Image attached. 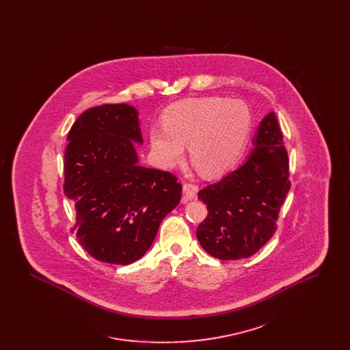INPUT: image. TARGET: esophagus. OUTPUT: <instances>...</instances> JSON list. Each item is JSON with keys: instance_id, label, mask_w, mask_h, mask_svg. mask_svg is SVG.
<instances>
[{"instance_id": "obj_1", "label": "esophagus", "mask_w": 350, "mask_h": 350, "mask_svg": "<svg viewBox=\"0 0 350 350\" xmlns=\"http://www.w3.org/2000/svg\"><path fill=\"white\" fill-rule=\"evenodd\" d=\"M183 202L197 198L198 194V186L196 183H186L183 187Z\"/></svg>"}]
</instances>
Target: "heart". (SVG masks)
Listing matches in <instances>:
<instances>
[{
	"label": "heart",
	"instance_id": "b5f03b06",
	"mask_svg": "<svg viewBox=\"0 0 350 350\" xmlns=\"http://www.w3.org/2000/svg\"><path fill=\"white\" fill-rule=\"evenodd\" d=\"M250 113L241 100L203 97L183 100L164 114L165 127H152L150 143L159 165L173 167L189 143L190 160L204 177H219L237 161L250 133Z\"/></svg>",
	"mask_w": 350,
	"mask_h": 350
}]
</instances>
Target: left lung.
<instances>
[{
	"mask_svg": "<svg viewBox=\"0 0 350 350\" xmlns=\"http://www.w3.org/2000/svg\"><path fill=\"white\" fill-rule=\"evenodd\" d=\"M253 146L244 165L198 193L208 214L197 237L219 260L247 258L262 248L277 230L290 190L287 150L274 113L261 120Z\"/></svg>",
	"mask_w": 350,
	"mask_h": 350,
	"instance_id": "left-lung-1",
	"label": "left lung"
}]
</instances>
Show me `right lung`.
<instances>
[{
	"label": "right lung",
	"instance_id": "1",
	"mask_svg": "<svg viewBox=\"0 0 350 350\" xmlns=\"http://www.w3.org/2000/svg\"><path fill=\"white\" fill-rule=\"evenodd\" d=\"M64 194L75 203L77 240L96 260L129 265L150 250L160 223L180 203L183 186L169 172L139 165L136 109L100 105L68 133Z\"/></svg>",
	"mask_w": 350,
	"mask_h": 350
}]
</instances>
